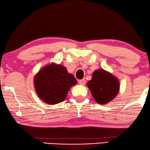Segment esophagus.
Instances as JSON below:
<instances>
[{
  "label": "esophagus",
  "mask_w": 150,
  "mask_h": 150,
  "mask_svg": "<svg viewBox=\"0 0 150 150\" xmlns=\"http://www.w3.org/2000/svg\"><path fill=\"white\" fill-rule=\"evenodd\" d=\"M79 83L80 85H84V84L86 83V79H80L79 80Z\"/></svg>",
  "instance_id": "34e87169"
}]
</instances>
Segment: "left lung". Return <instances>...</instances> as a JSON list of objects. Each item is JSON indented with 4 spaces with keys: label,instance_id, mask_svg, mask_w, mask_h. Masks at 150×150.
Wrapping results in <instances>:
<instances>
[{
    "label": "left lung",
    "instance_id": "left-lung-1",
    "mask_svg": "<svg viewBox=\"0 0 150 150\" xmlns=\"http://www.w3.org/2000/svg\"><path fill=\"white\" fill-rule=\"evenodd\" d=\"M87 86L96 102L100 105H105L112 100L120 90L117 78L103 69L94 71Z\"/></svg>",
    "mask_w": 150,
    "mask_h": 150
}]
</instances>
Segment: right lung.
<instances>
[{"label":"right lung","mask_w":150,"mask_h":150,"mask_svg":"<svg viewBox=\"0 0 150 150\" xmlns=\"http://www.w3.org/2000/svg\"><path fill=\"white\" fill-rule=\"evenodd\" d=\"M77 81L61 64L52 63L43 67L34 77L37 95L43 102L56 105L66 98L67 93Z\"/></svg>","instance_id":"add662e5"}]
</instances>
